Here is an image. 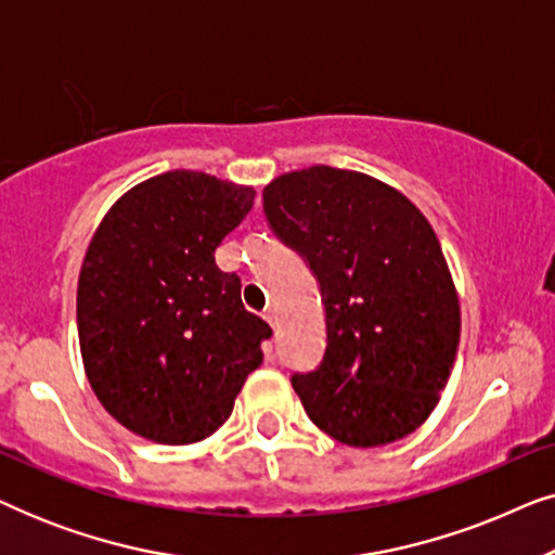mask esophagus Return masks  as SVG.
Masks as SVG:
<instances>
[{"instance_id": "esophagus-1", "label": "esophagus", "mask_w": 555, "mask_h": 555, "mask_svg": "<svg viewBox=\"0 0 555 555\" xmlns=\"http://www.w3.org/2000/svg\"><path fill=\"white\" fill-rule=\"evenodd\" d=\"M262 318H264V321L270 323V328L275 331V325H278V323H275V313H272V310H264V315H262Z\"/></svg>"}]
</instances>
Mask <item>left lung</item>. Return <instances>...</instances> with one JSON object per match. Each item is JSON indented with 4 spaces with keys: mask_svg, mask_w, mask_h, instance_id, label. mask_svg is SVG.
<instances>
[{
    "mask_svg": "<svg viewBox=\"0 0 555 555\" xmlns=\"http://www.w3.org/2000/svg\"><path fill=\"white\" fill-rule=\"evenodd\" d=\"M268 222L321 283L325 356L293 389L318 429L382 447L435 412L460 346V298L429 219L363 171L308 166L264 186Z\"/></svg>",
    "mask_w": 555,
    "mask_h": 555,
    "instance_id": "1",
    "label": "left lung"
}]
</instances>
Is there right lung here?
<instances>
[{
  "label": "right lung",
  "mask_w": 555,
  "mask_h": 555,
  "mask_svg": "<svg viewBox=\"0 0 555 555\" xmlns=\"http://www.w3.org/2000/svg\"><path fill=\"white\" fill-rule=\"evenodd\" d=\"M253 202V186L177 169L128 189L93 232L78 278L80 356L98 401L133 435L202 442L262 363L270 325L215 262Z\"/></svg>",
  "instance_id": "obj_1"
}]
</instances>
